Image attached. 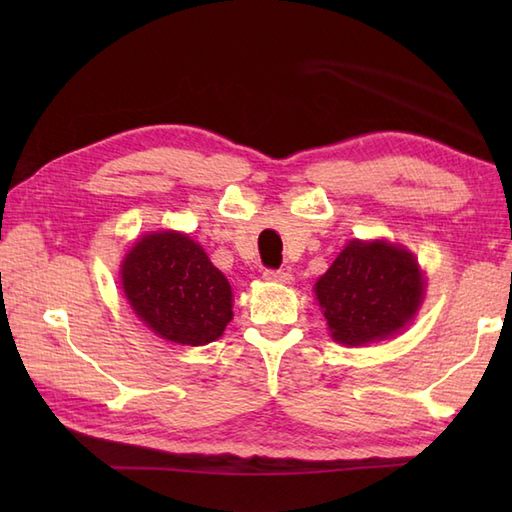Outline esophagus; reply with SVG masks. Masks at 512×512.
I'll return each instance as SVG.
<instances>
[{"label":"esophagus","mask_w":512,"mask_h":512,"mask_svg":"<svg viewBox=\"0 0 512 512\" xmlns=\"http://www.w3.org/2000/svg\"><path fill=\"white\" fill-rule=\"evenodd\" d=\"M264 279L266 281H275V284H288L292 277H290V273H286V270L268 268V270H264Z\"/></svg>","instance_id":"34e87169"}]
</instances>
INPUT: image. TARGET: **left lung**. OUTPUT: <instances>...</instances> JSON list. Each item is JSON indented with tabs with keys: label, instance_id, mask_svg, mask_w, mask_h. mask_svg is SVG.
I'll list each match as a JSON object with an SVG mask.
<instances>
[{
	"label": "left lung",
	"instance_id": "obj_1",
	"mask_svg": "<svg viewBox=\"0 0 512 512\" xmlns=\"http://www.w3.org/2000/svg\"><path fill=\"white\" fill-rule=\"evenodd\" d=\"M422 290L416 259L387 242H350L314 286L332 339L343 345L380 341L405 328Z\"/></svg>",
	"mask_w": 512,
	"mask_h": 512
}]
</instances>
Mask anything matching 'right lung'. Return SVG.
<instances>
[{"mask_svg":"<svg viewBox=\"0 0 512 512\" xmlns=\"http://www.w3.org/2000/svg\"><path fill=\"white\" fill-rule=\"evenodd\" d=\"M121 277L138 319L167 341L206 345L233 317L226 277L187 235H145L129 250Z\"/></svg>","mask_w":512,"mask_h":512,"instance_id":"right-lung-1","label":"right lung"}]
</instances>
